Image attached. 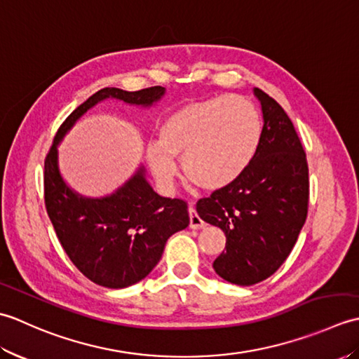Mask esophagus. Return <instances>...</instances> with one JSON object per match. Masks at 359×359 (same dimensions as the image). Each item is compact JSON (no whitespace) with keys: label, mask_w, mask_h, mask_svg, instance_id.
<instances>
[{"label":"esophagus","mask_w":359,"mask_h":359,"mask_svg":"<svg viewBox=\"0 0 359 359\" xmlns=\"http://www.w3.org/2000/svg\"><path fill=\"white\" fill-rule=\"evenodd\" d=\"M203 226H205V222L201 219V216L197 215V211L194 210L193 205H189V228H191V230H201Z\"/></svg>","instance_id":"1"}]
</instances>
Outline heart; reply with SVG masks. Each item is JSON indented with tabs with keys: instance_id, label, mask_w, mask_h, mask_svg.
Here are the masks:
<instances>
[{
	"instance_id": "1",
	"label": "heart",
	"mask_w": 359,
	"mask_h": 359,
	"mask_svg": "<svg viewBox=\"0 0 359 359\" xmlns=\"http://www.w3.org/2000/svg\"><path fill=\"white\" fill-rule=\"evenodd\" d=\"M262 137L256 106L241 95H215L187 103L168 116L144 157L157 184L171 189L182 158L189 182L207 191L233 185L247 171Z\"/></svg>"
}]
</instances>
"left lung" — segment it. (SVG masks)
Returning a JSON list of instances; mask_svg holds the SVG:
<instances>
[{
    "label": "left lung",
    "instance_id": "obj_1",
    "mask_svg": "<svg viewBox=\"0 0 359 359\" xmlns=\"http://www.w3.org/2000/svg\"><path fill=\"white\" fill-rule=\"evenodd\" d=\"M262 109V137L253 162L233 185L197 202L202 220L225 233V251L212 269L236 285H255L292 253L309 205V166L292 120L280 104L255 88Z\"/></svg>",
    "mask_w": 359,
    "mask_h": 359
}]
</instances>
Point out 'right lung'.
Segmentation results:
<instances>
[{"label": "right lung", "instance_id": "1", "mask_svg": "<svg viewBox=\"0 0 359 359\" xmlns=\"http://www.w3.org/2000/svg\"><path fill=\"white\" fill-rule=\"evenodd\" d=\"M165 93L162 86L134 93L100 89L63 121L46 157L44 202L58 241L72 264L106 288H125L147 278L162 257L166 241L188 226V207L180 199L158 196L149 185L143 165L114 193L83 196L67 185L60 171L58 144L98 103L111 98L151 108Z\"/></svg>", "mask_w": 359, "mask_h": 359}]
</instances>
